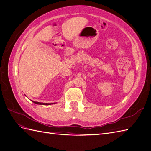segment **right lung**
<instances>
[{"label": "right lung", "mask_w": 151, "mask_h": 151, "mask_svg": "<svg viewBox=\"0 0 151 151\" xmlns=\"http://www.w3.org/2000/svg\"><path fill=\"white\" fill-rule=\"evenodd\" d=\"M35 104H43V105H50L52 103H40V102H36V101H32ZM52 104H54V103H52Z\"/></svg>", "instance_id": "obj_1"}]
</instances>
